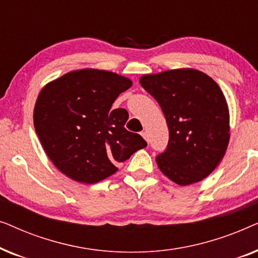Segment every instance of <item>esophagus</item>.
Here are the masks:
<instances>
[{
  "label": "esophagus",
  "instance_id": "obj_1",
  "mask_svg": "<svg viewBox=\"0 0 258 258\" xmlns=\"http://www.w3.org/2000/svg\"><path fill=\"white\" fill-rule=\"evenodd\" d=\"M141 135H142V137H143V139H144V140H146L148 143H149V137H148V134H147L146 132H142V133H141Z\"/></svg>",
  "mask_w": 258,
  "mask_h": 258
}]
</instances>
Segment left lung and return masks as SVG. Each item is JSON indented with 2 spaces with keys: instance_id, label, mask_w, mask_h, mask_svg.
I'll list each match as a JSON object with an SVG mask.
<instances>
[{
  "instance_id": "1",
  "label": "left lung",
  "mask_w": 258,
  "mask_h": 258,
  "mask_svg": "<svg viewBox=\"0 0 258 258\" xmlns=\"http://www.w3.org/2000/svg\"><path fill=\"white\" fill-rule=\"evenodd\" d=\"M140 84L158 102L169 143L156 157L162 174L178 185L202 181L223 158L230 140V115L218 84L192 68L146 74Z\"/></svg>"
}]
</instances>
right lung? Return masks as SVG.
I'll return each instance as SVG.
<instances>
[{"label": "right lung", "mask_w": 258, "mask_h": 258, "mask_svg": "<svg viewBox=\"0 0 258 258\" xmlns=\"http://www.w3.org/2000/svg\"><path fill=\"white\" fill-rule=\"evenodd\" d=\"M133 81L103 69L73 70L48 82L34 107V126L43 149L67 177L94 184L118 170L116 164L147 147L124 128L125 109H111Z\"/></svg>", "instance_id": "obj_1"}]
</instances>
